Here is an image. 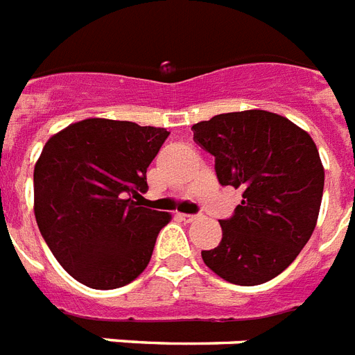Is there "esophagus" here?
<instances>
[{
	"mask_svg": "<svg viewBox=\"0 0 355 355\" xmlns=\"http://www.w3.org/2000/svg\"><path fill=\"white\" fill-rule=\"evenodd\" d=\"M180 218L183 220V222L191 223V222H196L200 216H198V214H180Z\"/></svg>",
	"mask_w": 355,
	"mask_h": 355,
	"instance_id": "34e87169",
	"label": "esophagus"
}]
</instances>
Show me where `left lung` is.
I'll return each mask as SVG.
<instances>
[{
  "instance_id": "obj_1",
  "label": "left lung",
  "mask_w": 355,
  "mask_h": 355,
  "mask_svg": "<svg viewBox=\"0 0 355 355\" xmlns=\"http://www.w3.org/2000/svg\"><path fill=\"white\" fill-rule=\"evenodd\" d=\"M214 155L220 185L242 189V203L220 220L222 242L201 251L218 277L238 286L275 279L315 229L324 168L313 139L286 117L263 110L222 113L192 126Z\"/></svg>"
}]
</instances>
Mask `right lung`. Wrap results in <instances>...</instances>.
<instances>
[{
	"instance_id": "obj_1",
	"label": "right lung",
	"mask_w": 355,
	"mask_h": 355,
	"mask_svg": "<svg viewBox=\"0 0 355 355\" xmlns=\"http://www.w3.org/2000/svg\"><path fill=\"white\" fill-rule=\"evenodd\" d=\"M170 132L86 119L45 143L34 166V216L51 253L93 290L130 284L148 266L168 212L139 207L146 170Z\"/></svg>"
}]
</instances>
